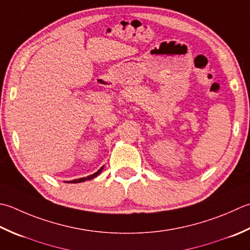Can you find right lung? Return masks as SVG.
I'll list each match as a JSON object with an SVG mask.
<instances>
[{
  "instance_id": "1",
  "label": "right lung",
  "mask_w": 250,
  "mask_h": 250,
  "mask_svg": "<svg viewBox=\"0 0 250 250\" xmlns=\"http://www.w3.org/2000/svg\"><path fill=\"white\" fill-rule=\"evenodd\" d=\"M103 168H104V167H102L99 171H97V172H95V173H93V174L89 175V177H86V178H81V179H76V180H72V181H68V183H80V182H84V181H86V180H92V179H94V178H96L97 175H99V174L102 172Z\"/></svg>"
}]
</instances>
